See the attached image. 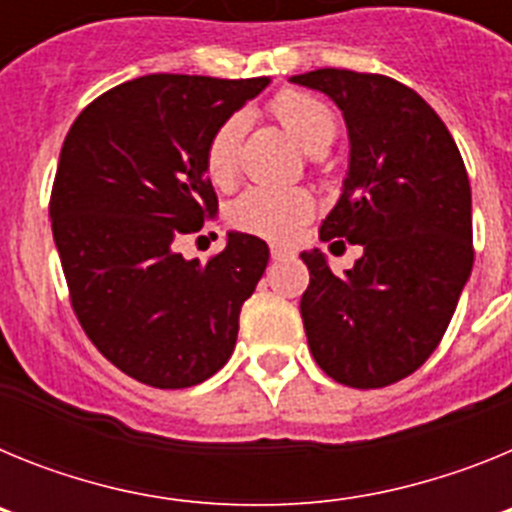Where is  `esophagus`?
<instances>
[{
	"label": "esophagus",
	"mask_w": 512,
	"mask_h": 512,
	"mask_svg": "<svg viewBox=\"0 0 512 512\" xmlns=\"http://www.w3.org/2000/svg\"><path fill=\"white\" fill-rule=\"evenodd\" d=\"M287 256H292V248L271 246V259H287Z\"/></svg>",
	"instance_id": "34e87169"
}]
</instances>
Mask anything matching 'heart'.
I'll list each match as a JSON object with an SVG mask.
<instances>
[{"mask_svg":"<svg viewBox=\"0 0 512 512\" xmlns=\"http://www.w3.org/2000/svg\"><path fill=\"white\" fill-rule=\"evenodd\" d=\"M271 112L302 151L318 156L338 138V117L323 99L287 89L271 102ZM246 112H235L212 133L205 153L207 176L217 187H230L238 176V156L246 133ZM315 212L310 192L300 187H248L230 207V223L238 230L269 241H289Z\"/></svg>","mask_w":512,"mask_h":512,"instance_id":"1","label":"heart"}]
</instances>
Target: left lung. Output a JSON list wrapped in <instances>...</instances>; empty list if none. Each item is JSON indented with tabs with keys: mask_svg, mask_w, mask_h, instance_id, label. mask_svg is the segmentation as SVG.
I'll use <instances>...</instances> for the list:
<instances>
[{
	"mask_svg": "<svg viewBox=\"0 0 512 512\" xmlns=\"http://www.w3.org/2000/svg\"><path fill=\"white\" fill-rule=\"evenodd\" d=\"M295 84L343 112L351 161L320 241L364 248L343 277L325 253H300L307 346L328 377L356 390L413 374L449 328L474 264L472 189L461 153L433 107L382 74L318 69Z\"/></svg>",
	"mask_w": 512,
	"mask_h": 512,
	"instance_id": "left-lung-1",
	"label": "left lung"
}]
</instances>
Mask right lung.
<instances>
[{
  "label": "right lung",
  "mask_w": 512,
  "mask_h": 512,
  "mask_svg": "<svg viewBox=\"0 0 512 512\" xmlns=\"http://www.w3.org/2000/svg\"><path fill=\"white\" fill-rule=\"evenodd\" d=\"M266 87V76H140L87 104L63 140L51 225L71 307L104 359L158 390L223 369L269 264L248 233H228L205 264L176 251L217 215L212 133Z\"/></svg>",
  "instance_id": "obj_1"
}]
</instances>
